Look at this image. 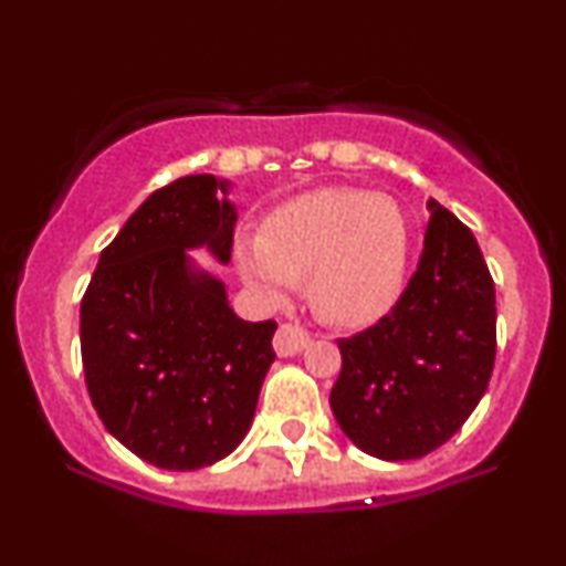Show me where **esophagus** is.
Listing matches in <instances>:
<instances>
[{
    "mask_svg": "<svg viewBox=\"0 0 566 566\" xmlns=\"http://www.w3.org/2000/svg\"><path fill=\"white\" fill-rule=\"evenodd\" d=\"M308 346V333H303L295 324H282L274 335V350L279 356H295Z\"/></svg>",
    "mask_w": 566,
    "mask_h": 566,
    "instance_id": "34e87169",
    "label": "esophagus"
}]
</instances>
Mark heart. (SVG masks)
Masks as SVG:
<instances>
[{
	"label": "heart",
	"instance_id": "obj_1",
	"mask_svg": "<svg viewBox=\"0 0 566 566\" xmlns=\"http://www.w3.org/2000/svg\"><path fill=\"white\" fill-rule=\"evenodd\" d=\"M239 271L271 301L308 279L311 305L337 327H365L391 311L407 274V223L394 199L322 188L279 207Z\"/></svg>",
	"mask_w": 566,
	"mask_h": 566
}]
</instances>
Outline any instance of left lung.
I'll return each instance as SVG.
<instances>
[{
	"label": "left lung",
	"mask_w": 566,
	"mask_h": 566,
	"mask_svg": "<svg viewBox=\"0 0 566 566\" xmlns=\"http://www.w3.org/2000/svg\"><path fill=\"white\" fill-rule=\"evenodd\" d=\"M418 271L391 314L337 340L329 407L343 433L380 460H415L460 431L495 367V282L473 233L428 201Z\"/></svg>",
	"instance_id": "8db88e82"
}]
</instances>
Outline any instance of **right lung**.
Segmentation results:
<instances>
[{
	"label": "right lung",
	"instance_id": "add662e5",
	"mask_svg": "<svg viewBox=\"0 0 566 566\" xmlns=\"http://www.w3.org/2000/svg\"><path fill=\"white\" fill-rule=\"evenodd\" d=\"M229 180L186 175L159 188L101 252L82 297L84 382L106 431L146 463L197 471L250 431L276 322L233 314L226 284L186 250L231 261Z\"/></svg>",
	"mask_w": 566,
	"mask_h": 566
}]
</instances>
